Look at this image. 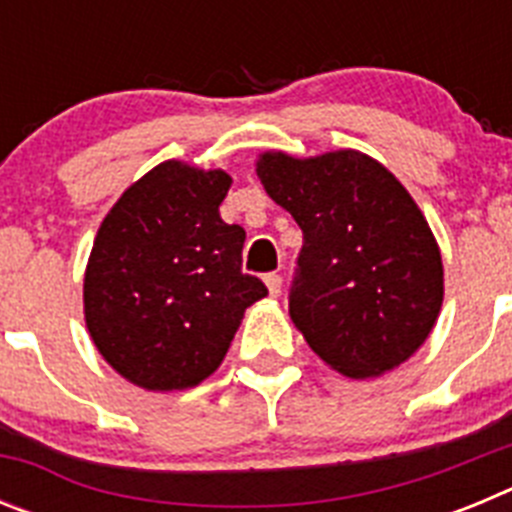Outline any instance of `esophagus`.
Wrapping results in <instances>:
<instances>
[{
  "instance_id": "34e87169",
  "label": "esophagus",
  "mask_w": 512,
  "mask_h": 512,
  "mask_svg": "<svg viewBox=\"0 0 512 512\" xmlns=\"http://www.w3.org/2000/svg\"><path fill=\"white\" fill-rule=\"evenodd\" d=\"M264 282L266 289H269V295L279 297V292H282V277H279V274H266Z\"/></svg>"
}]
</instances>
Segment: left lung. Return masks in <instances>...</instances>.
Segmentation results:
<instances>
[{
	"label": "left lung",
	"mask_w": 512,
	"mask_h": 512,
	"mask_svg": "<svg viewBox=\"0 0 512 512\" xmlns=\"http://www.w3.org/2000/svg\"><path fill=\"white\" fill-rule=\"evenodd\" d=\"M266 194L302 230L289 318L338 374L369 379L410 359L443 305V261L410 192L354 148L256 158Z\"/></svg>",
	"instance_id": "obj_1"
}]
</instances>
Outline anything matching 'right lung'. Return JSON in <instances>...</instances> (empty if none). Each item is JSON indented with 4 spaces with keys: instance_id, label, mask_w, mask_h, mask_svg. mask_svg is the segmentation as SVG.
<instances>
[{
    "instance_id": "1",
    "label": "right lung",
    "mask_w": 512,
    "mask_h": 512,
    "mask_svg": "<svg viewBox=\"0 0 512 512\" xmlns=\"http://www.w3.org/2000/svg\"><path fill=\"white\" fill-rule=\"evenodd\" d=\"M223 169L164 161L104 215L84 271L102 359L148 392L189 390L223 364L243 312L266 297L241 271L246 230L220 217Z\"/></svg>"
}]
</instances>
